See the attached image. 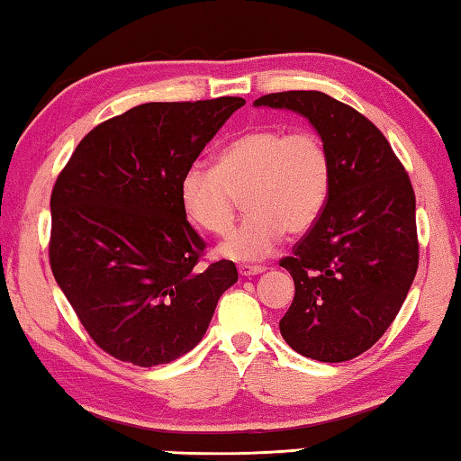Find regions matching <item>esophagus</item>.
Here are the masks:
<instances>
[{
    "label": "esophagus",
    "instance_id": "1",
    "mask_svg": "<svg viewBox=\"0 0 461 461\" xmlns=\"http://www.w3.org/2000/svg\"><path fill=\"white\" fill-rule=\"evenodd\" d=\"M267 270V267H248V264H241V267L238 268L240 276H256L260 275V272Z\"/></svg>",
    "mask_w": 461,
    "mask_h": 461
}]
</instances>
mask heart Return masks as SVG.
Instances as JSON below:
<instances>
[{"instance_id":"1","label":"heart","mask_w":461,"mask_h":461,"mask_svg":"<svg viewBox=\"0 0 461 461\" xmlns=\"http://www.w3.org/2000/svg\"><path fill=\"white\" fill-rule=\"evenodd\" d=\"M333 165L321 136L311 130L258 128L230 140L217 165L193 162L178 183L186 217L212 233L230 230L244 197L246 220L220 244L236 262L262 260L285 233L303 236L323 215Z\"/></svg>"}]
</instances>
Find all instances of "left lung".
I'll list each match as a JSON object with an SVG mask.
<instances>
[{"instance_id":"1","label":"left lung","mask_w":461,"mask_h":461,"mask_svg":"<svg viewBox=\"0 0 461 461\" xmlns=\"http://www.w3.org/2000/svg\"><path fill=\"white\" fill-rule=\"evenodd\" d=\"M254 105L307 118L333 165L323 215L280 260L294 280L280 333L311 360H352L384 335L417 275L411 178L368 118L321 91L270 93Z\"/></svg>"}]
</instances>
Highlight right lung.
Returning a JSON list of instances; mask_svg holds the SVG:
<instances>
[{
  "instance_id": "add662e5",
  "label": "right lung",
  "mask_w": 461,
  "mask_h": 461,
  "mask_svg": "<svg viewBox=\"0 0 461 461\" xmlns=\"http://www.w3.org/2000/svg\"><path fill=\"white\" fill-rule=\"evenodd\" d=\"M241 97L128 109L85 136L54 183L50 268L91 339L142 368L197 346L236 264L201 268L205 241L178 183Z\"/></svg>"
}]
</instances>
